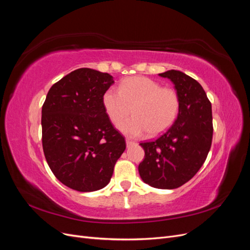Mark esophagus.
I'll use <instances>...</instances> for the list:
<instances>
[{
	"mask_svg": "<svg viewBox=\"0 0 250 250\" xmlns=\"http://www.w3.org/2000/svg\"><path fill=\"white\" fill-rule=\"evenodd\" d=\"M133 144H134L133 141H131V140H129V139L126 140V145H127V147H130L131 145H133Z\"/></svg>",
	"mask_w": 250,
	"mask_h": 250,
	"instance_id": "esophagus-1",
	"label": "esophagus"
}]
</instances>
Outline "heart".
Returning <instances> with one entry per match:
<instances>
[{
  "label": "heart",
  "instance_id": "obj_1",
  "mask_svg": "<svg viewBox=\"0 0 250 250\" xmlns=\"http://www.w3.org/2000/svg\"><path fill=\"white\" fill-rule=\"evenodd\" d=\"M102 103L113 124L127 118L132 109L133 117L119 125L121 130L131 137L145 131L151 137L163 133L175 122L180 109L175 89L163 87L158 82L141 76L123 80L119 90L107 89Z\"/></svg>",
  "mask_w": 250,
  "mask_h": 250
}]
</instances>
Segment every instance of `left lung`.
<instances>
[{"label":"left lung","mask_w":250,"mask_h":250,"mask_svg":"<svg viewBox=\"0 0 250 250\" xmlns=\"http://www.w3.org/2000/svg\"><path fill=\"white\" fill-rule=\"evenodd\" d=\"M160 76L174 83L180 109L175 122L161 137L140 144L145 156L139 172L144 183L171 190L188 183L206 162L213 140V116L199 82L175 70Z\"/></svg>","instance_id":"left-lung-1"}]
</instances>
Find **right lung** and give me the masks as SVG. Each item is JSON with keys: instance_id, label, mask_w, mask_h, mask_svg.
I'll return each mask as SVG.
<instances>
[{"instance_id": "obj_1", "label": "right lung", "mask_w": 250, "mask_h": 250, "mask_svg": "<svg viewBox=\"0 0 250 250\" xmlns=\"http://www.w3.org/2000/svg\"><path fill=\"white\" fill-rule=\"evenodd\" d=\"M111 75L82 67L49 89L42 108L44 157L55 177L79 192L106 186L126 142L104 109Z\"/></svg>"}]
</instances>
